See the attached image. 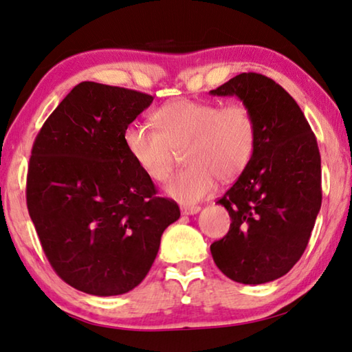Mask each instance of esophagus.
Instances as JSON below:
<instances>
[{
    "label": "esophagus",
    "instance_id": "obj_1",
    "mask_svg": "<svg viewBox=\"0 0 352 352\" xmlns=\"http://www.w3.org/2000/svg\"><path fill=\"white\" fill-rule=\"evenodd\" d=\"M200 206H182V214L183 215H194L200 212Z\"/></svg>",
    "mask_w": 352,
    "mask_h": 352
}]
</instances>
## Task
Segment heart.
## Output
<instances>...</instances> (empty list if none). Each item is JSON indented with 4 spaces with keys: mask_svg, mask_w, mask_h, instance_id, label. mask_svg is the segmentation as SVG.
I'll return each instance as SVG.
<instances>
[{
    "mask_svg": "<svg viewBox=\"0 0 352 352\" xmlns=\"http://www.w3.org/2000/svg\"><path fill=\"white\" fill-rule=\"evenodd\" d=\"M155 124L132 123L124 129L127 154L143 174L166 182L174 169L177 151H184L186 168L166 184V194L190 204L215 189L217 177L232 182L246 170L257 148V124L241 103L170 101L154 115Z\"/></svg>",
    "mask_w": 352,
    "mask_h": 352,
    "instance_id": "heart-1",
    "label": "heart"
}]
</instances>
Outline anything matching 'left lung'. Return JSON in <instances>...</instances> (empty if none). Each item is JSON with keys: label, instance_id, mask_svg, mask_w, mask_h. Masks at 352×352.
<instances>
[{"label": "left lung", "instance_id": "obj_1", "mask_svg": "<svg viewBox=\"0 0 352 352\" xmlns=\"http://www.w3.org/2000/svg\"><path fill=\"white\" fill-rule=\"evenodd\" d=\"M209 94L237 97L257 124L252 162L217 201L232 223L210 254L234 282H272L302 257L322 206L316 135L296 100L265 75L240 74Z\"/></svg>", "mask_w": 352, "mask_h": 352}]
</instances>
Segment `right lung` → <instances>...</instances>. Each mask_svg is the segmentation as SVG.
Wrapping results in <instances>:
<instances>
[{
  "instance_id": "add662e5",
  "label": "right lung",
  "mask_w": 352,
  "mask_h": 352,
  "mask_svg": "<svg viewBox=\"0 0 352 352\" xmlns=\"http://www.w3.org/2000/svg\"><path fill=\"white\" fill-rule=\"evenodd\" d=\"M154 97L82 81L38 132L28 209L47 260L75 289L132 291L148 276L164 229L180 219L127 154L123 133Z\"/></svg>"
}]
</instances>
